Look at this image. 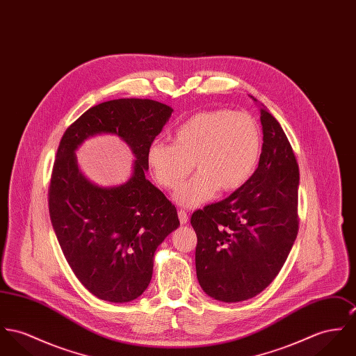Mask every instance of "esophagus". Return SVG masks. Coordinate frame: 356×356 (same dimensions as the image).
<instances>
[{
  "label": "esophagus",
  "instance_id": "34e87169",
  "mask_svg": "<svg viewBox=\"0 0 356 356\" xmlns=\"http://www.w3.org/2000/svg\"><path fill=\"white\" fill-rule=\"evenodd\" d=\"M177 214H179V219H180L181 225H186L188 222V214L184 210H179Z\"/></svg>",
  "mask_w": 356,
  "mask_h": 356
}]
</instances>
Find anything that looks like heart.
Segmentation results:
<instances>
[{
    "mask_svg": "<svg viewBox=\"0 0 356 356\" xmlns=\"http://www.w3.org/2000/svg\"><path fill=\"white\" fill-rule=\"evenodd\" d=\"M261 153V131L244 111L199 112L173 134V143L154 140L147 147V164L165 190H176L191 173H197L175 193L184 207H196L216 192L240 190L252 177Z\"/></svg>",
    "mask_w": 356,
    "mask_h": 356,
    "instance_id": "heart-1",
    "label": "heart"
}]
</instances>
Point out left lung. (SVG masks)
Returning a JSON list of instances; mask_svg holds the SVG:
<instances>
[{"label":"left lung","instance_id":"1","mask_svg":"<svg viewBox=\"0 0 356 356\" xmlns=\"http://www.w3.org/2000/svg\"><path fill=\"white\" fill-rule=\"evenodd\" d=\"M260 115L263 149L252 177L191 217L197 280L218 301L260 294L282 270L298 234V163L277 120L264 107Z\"/></svg>","mask_w":356,"mask_h":356}]
</instances>
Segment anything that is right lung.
<instances>
[{
	"mask_svg": "<svg viewBox=\"0 0 356 356\" xmlns=\"http://www.w3.org/2000/svg\"><path fill=\"white\" fill-rule=\"evenodd\" d=\"M173 110L149 99H118L83 112L59 142L49 211L58 243L82 286L104 301L138 298L149 286L157 246L180 225L176 207L145 177L147 147ZM111 132L138 160L119 188L102 189L78 170L74 152L86 138Z\"/></svg>",
	"mask_w": 356,
	"mask_h": 356,
	"instance_id": "add662e5",
	"label": "right lung"
}]
</instances>
